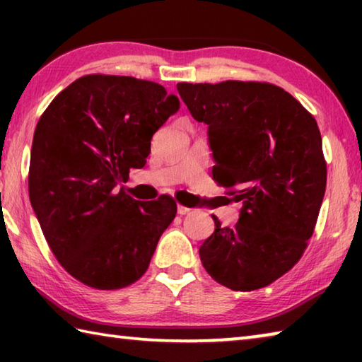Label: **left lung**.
<instances>
[{"mask_svg": "<svg viewBox=\"0 0 362 362\" xmlns=\"http://www.w3.org/2000/svg\"><path fill=\"white\" fill-rule=\"evenodd\" d=\"M163 86L88 75L65 88L36 124L28 194L42 235L73 278L100 291L144 276L173 222L158 201L127 188L150 140L175 112Z\"/></svg>", "mask_w": 362, "mask_h": 362, "instance_id": "obj_1", "label": "left lung"}]
</instances>
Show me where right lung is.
Returning <instances> with one entry per match:
<instances>
[{
    "label": "right lung",
    "instance_id": "right-lung-1",
    "mask_svg": "<svg viewBox=\"0 0 362 362\" xmlns=\"http://www.w3.org/2000/svg\"><path fill=\"white\" fill-rule=\"evenodd\" d=\"M179 94L193 118L207 124L214 159L226 174L222 185L241 203L235 225L216 220L199 247L203 267L233 291L272 284L303 255L326 192L316 121L268 83L189 84Z\"/></svg>",
    "mask_w": 362,
    "mask_h": 362
}]
</instances>
